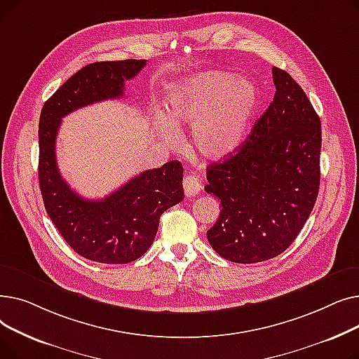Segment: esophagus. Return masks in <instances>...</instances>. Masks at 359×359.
Instances as JSON below:
<instances>
[{
	"label": "esophagus",
	"mask_w": 359,
	"mask_h": 359,
	"mask_svg": "<svg viewBox=\"0 0 359 359\" xmlns=\"http://www.w3.org/2000/svg\"><path fill=\"white\" fill-rule=\"evenodd\" d=\"M183 189L186 196H195L202 191V184L195 175H187L183 179Z\"/></svg>",
	"instance_id": "1"
}]
</instances>
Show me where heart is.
I'll use <instances>...</instances> for the list:
<instances>
[{
	"label": "heart",
	"mask_w": 359,
	"mask_h": 359,
	"mask_svg": "<svg viewBox=\"0 0 359 359\" xmlns=\"http://www.w3.org/2000/svg\"><path fill=\"white\" fill-rule=\"evenodd\" d=\"M260 102L256 83L229 71H205L172 83L165 91V118L157 130L165 144L179 147L175 126L191 129L192 147L206 158H227L246 140Z\"/></svg>",
	"instance_id": "b5f03b06"
}]
</instances>
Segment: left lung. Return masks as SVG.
Listing matches in <instances>:
<instances>
[{"label":"left lung","mask_w":359,"mask_h":359,"mask_svg":"<svg viewBox=\"0 0 359 359\" xmlns=\"http://www.w3.org/2000/svg\"><path fill=\"white\" fill-rule=\"evenodd\" d=\"M275 96L234 154L206 167V194L221 201L206 233L236 263L285 252L310 217L320 186L322 123L291 75L273 67Z\"/></svg>","instance_id":"left-lung-1"}]
</instances>
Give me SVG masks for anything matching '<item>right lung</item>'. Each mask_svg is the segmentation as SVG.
<instances>
[{
    "instance_id": "obj_1",
    "label": "right lung",
    "mask_w": 359,
    "mask_h": 359,
    "mask_svg": "<svg viewBox=\"0 0 359 359\" xmlns=\"http://www.w3.org/2000/svg\"><path fill=\"white\" fill-rule=\"evenodd\" d=\"M145 60L104 61L86 65L68 79L42 107L39 121V184L46 212L69 248L99 263L123 265L153 244L160 217L179 203L183 167L177 160L145 170L104 199L88 201L62 179L55 156L61 119L80 107L123 96L126 80Z\"/></svg>"
}]
</instances>
